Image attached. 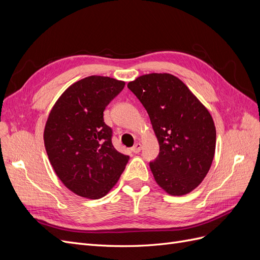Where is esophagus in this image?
<instances>
[{
	"label": "esophagus",
	"mask_w": 260,
	"mask_h": 260,
	"mask_svg": "<svg viewBox=\"0 0 260 260\" xmlns=\"http://www.w3.org/2000/svg\"><path fill=\"white\" fill-rule=\"evenodd\" d=\"M141 148H142V145H141L140 143H137V144L133 145V147L131 148V151L135 154H138V153L141 152Z\"/></svg>",
	"instance_id": "34e87169"
}]
</instances>
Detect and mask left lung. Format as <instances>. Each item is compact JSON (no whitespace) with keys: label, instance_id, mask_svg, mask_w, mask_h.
<instances>
[{"label":"left lung","instance_id":"left-lung-1","mask_svg":"<svg viewBox=\"0 0 260 260\" xmlns=\"http://www.w3.org/2000/svg\"><path fill=\"white\" fill-rule=\"evenodd\" d=\"M151 119L159 154L149 162L164 191L181 196L206 177L215 156L216 128L208 109L179 78L148 74L128 83Z\"/></svg>","mask_w":260,"mask_h":260}]
</instances>
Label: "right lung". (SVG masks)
<instances>
[{
  "mask_svg": "<svg viewBox=\"0 0 260 260\" xmlns=\"http://www.w3.org/2000/svg\"><path fill=\"white\" fill-rule=\"evenodd\" d=\"M124 82L90 76L75 82L53 106L44 128L50 162L64 185L82 198H103L119 180L129 156L112 143L104 122L105 107Z\"/></svg>",
  "mask_w": 260,
  "mask_h": 260,
  "instance_id": "1",
  "label": "right lung"
}]
</instances>
